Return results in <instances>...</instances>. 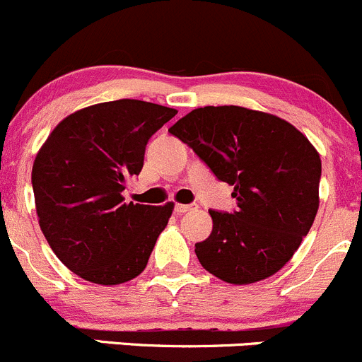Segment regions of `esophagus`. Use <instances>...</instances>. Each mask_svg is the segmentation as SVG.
Wrapping results in <instances>:
<instances>
[{"instance_id": "34e87169", "label": "esophagus", "mask_w": 362, "mask_h": 362, "mask_svg": "<svg viewBox=\"0 0 362 362\" xmlns=\"http://www.w3.org/2000/svg\"><path fill=\"white\" fill-rule=\"evenodd\" d=\"M197 208V204H175L174 211L177 213V215H183V213H188L192 211V209Z\"/></svg>"}]
</instances>
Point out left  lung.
Listing matches in <instances>:
<instances>
[{
    "label": "left lung",
    "instance_id": "8db88e82",
    "mask_svg": "<svg viewBox=\"0 0 362 362\" xmlns=\"http://www.w3.org/2000/svg\"><path fill=\"white\" fill-rule=\"evenodd\" d=\"M235 187L236 211L209 209L199 263L229 284L270 277L293 257L318 211L322 160L284 119L243 106L192 110L168 129Z\"/></svg>",
    "mask_w": 362,
    "mask_h": 362
}]
</instances>
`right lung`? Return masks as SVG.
Segmentation results:
<instances>
[{
	"label": "right lung",
	"instance_id": "obj_1",
	"mask_svg": "<svg viewBox=\"0 0 362 362\" xmlns=\"http://www.w3.org/2000/svg\"><path fill=\"white\" fill-rule=\"evenodd\" d=\"M177 110L139 99L99 103L65 117L32 168L40 229L58 259L85 281L115 286L140 275L174 202H124L151 136Z\"/></svg>",
	"mask_w": 362,
	"mask_h": 362
}]
</instances>
